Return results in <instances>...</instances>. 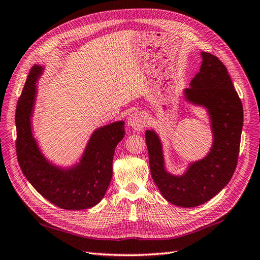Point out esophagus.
I'll return each instance as SVG.
<instances>
[{
	"label": "esophagus",
	"mask_w": 260,
	"mask_h": 260,
	"mask_svg": "<svg viewBox=\"0 0 260 260\" xmlns=\"http://www.w3.org/2000/svg\"><path fill=\"white\" fill-rule=\"evenodd\" d=\"M127 123L128 126H131V127L136 132L142 131L146 125L145 117L141 113H134V114H132L127 119Z\"/></svg>",
	"instance_id": "obj_1"
}]
</instances>
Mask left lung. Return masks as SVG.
<instances>
[{"instance_id":"1","label":"left lung","mask_w":260,"mask_h":260,"mask_svg":"<svg viewBox=\"0 0 260 260\" xmlns=\"http://www.w3.org/2000/svg\"><path fill=\"white\" fill-rule=\"evenodd\" d=\"M202 64L184 98L208 110L213 132L210 152L190 164L181 176L166 170L162 145L154 131H146L152 180L168 202L194 208L215 197L231 180L237 165L243 128V105L224 63L214 55L201 52Z\"/></svg>"}]
</instances>
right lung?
<instances>
[{
    "label": "right lung",
    "mask_w": 260,
    "mask_h": 260,
    "mask_svg": "<svg viewBox=\"0 0 260 260\" xmlns=\"http://www.w3.org/2000/svg\"><path fill=\"white\" fill-rule=\"evenodd\" d=\"M43 67L30 69L15 114L16 154L24 176L49 202L64 210H84L103 199L113 175L115 147L125 135L123 121L93 132L80 162L61 168L49 162L39 150L31 133L30 117L36 99V82Z\"/></svg>",
    "instance_id": "right-lung-1"
}]
</instances>
